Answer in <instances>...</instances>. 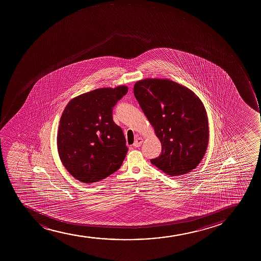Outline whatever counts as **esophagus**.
I'll return each instance as SVG.
<instances>
[{
    "label": "esophagus",
    "mask_w": 261,
    "mask_h": 261,
    "mask_svg": "<svg viewBox=\"0 0 261 261\" xmlns=\"http://www.w3.org/2000/svg\"><path fill=\"white\" fill-rule=\"evenodd\" d=\"M143 142V140H142V138L139 137L136 139V141H135V143H134V147H141V144Z\"/></svg>",
    "instance_id": "34e87169"
}]
</instances>
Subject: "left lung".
<instances>
[{"mask_svg": "<svg viewBox=\"0 0 261 261\" xmlns=\"http://www.w3.org/2000/svg\"><path fill=\"white\" fill-rule=\"evenodd\" d=\"M134 94L161 142V154L152 164L171 176L196 168L209 138L207 115L199 97L167 79L139 81Z\"/></svg>", "mask_w": 261, "mask_h": 261, "instance_id": "8db88e82", "label": "left lung"}]
</instances>
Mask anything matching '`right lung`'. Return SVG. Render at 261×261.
Segmentation results:
<instances>
[{
	"mask_svg": "<svg viewBox=\"0 0 261 261\" xmlns=\"http://www.w3.org/2000/svg\"><path fill=\"white\" fill-rule=\"evenodd\" d=\"M126 86L99 88L73 98L60 120L57 147L62 164L83 183L100 181L120 168L128 148L113 109Z\"/></svg>",
	"mask_w": 261,
	"mask_h": 261,
	"instance_id": "right-lung-1",
	"label": "right lung"
}]
</instances>
